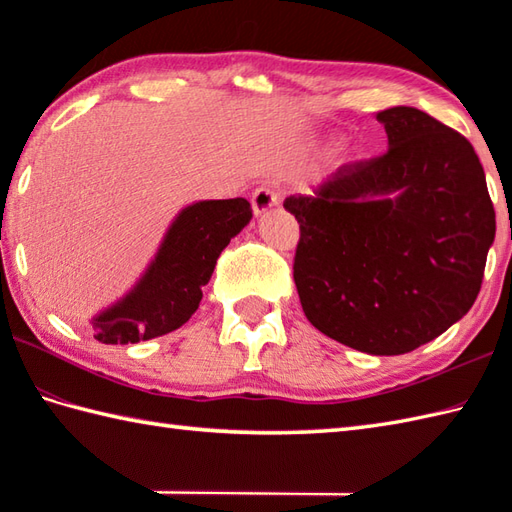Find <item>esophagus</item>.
<instances>
[{"instance_id": "esophagus-1", "label": "esophagus", "mask_w": 512, "mask_h": 512, "mask_svg": "<svg viewBox=\"0 0 512 512\" xmlns=\"http://www.w3.org/2000/svg\"><path fill=\"white\" fill-rule=\"evenodd\" d=\"M279 202H281V193L273 187H259L255 189L253 198H250L255 215H264L268 211H273L275 206H279Z\"/></svg>"}]
</instances>
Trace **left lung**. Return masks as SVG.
I'll use <instances>...</instances> for the list:
<instances>
[{"instance_id":"8db88e82","label":"left lung","mask_w":512,"mask_h":512,"mask_svg":"<svg viewBox=\"0 0 512 512\" xmlns=\"http://www.w3.org/2000/svg\"><path fill=\"white\" fill-rule=\"evenodd\" d=\"M387 154L290 195L308 321L374 356L407 354L460 321L482 288L495 209L473 145L416 107L376 114Z\"/></svg>"}]
</instances>
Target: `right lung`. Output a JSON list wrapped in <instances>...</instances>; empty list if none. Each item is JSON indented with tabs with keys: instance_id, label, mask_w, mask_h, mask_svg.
<instances>
[{
	"instance_id": "right-lung-1",
	"label": "right lung",
	"mask_w": 512,
	"mask_h": 512,
	"mask_svg": "<svg viewBox=\"0 0 512 512\" xmlns=\"http://www.w3.org/2000/svg\"><path fill=\"white\" fill-rule=\"evenodd\" d=\"M250 217L253 209L244 198L184 206L136 286L92 319L94 339L127 345L187 323L200 306L202 286L209 284L217 257Z\"/></svg>"
}]
</instances>
